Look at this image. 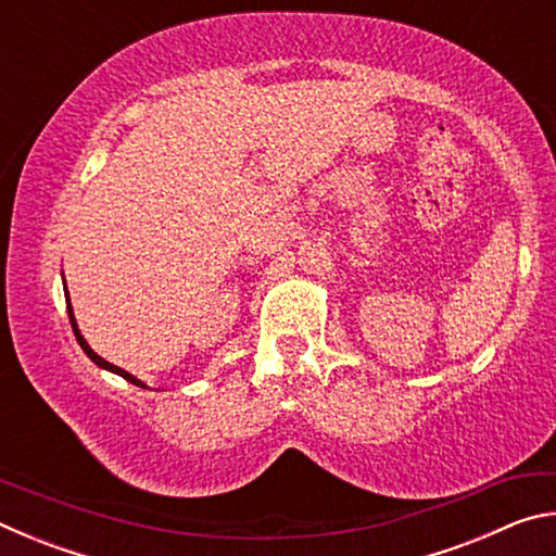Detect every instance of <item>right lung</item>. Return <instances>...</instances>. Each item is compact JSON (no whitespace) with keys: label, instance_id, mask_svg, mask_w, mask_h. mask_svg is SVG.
I'll use <instances>...</instances> for the list:
<instances>
[{"label":"right lung","instance_id":"right-lung-1","mask_svg":"<svg viewBox=\"0 0 556 556\" xmlns=\"http://www.w3.org/2000/svg\"><path fill=\"white\" fill-rule=\"evenodd\" d=\"M63 289H65V279H63ZM65 304H68V318H71V326H73V333H75V338H78V343H80V348L83 351H86V355L90 357L92 363L98 365V368H102V370H110V372H115V375H119V378H125L127 382H131V384H137V388H147V384L142 382V380H137L135 375H129L127 370H122V368H117V365H112V363H108L105 357H100L96 351H92V348L88 345V341L86 338H83V333H80V328H78V324H75V316H73V306H71V296H68V289H65Z\"/></svg>","mask_w":556,"mask_h":556}]
</instances>
